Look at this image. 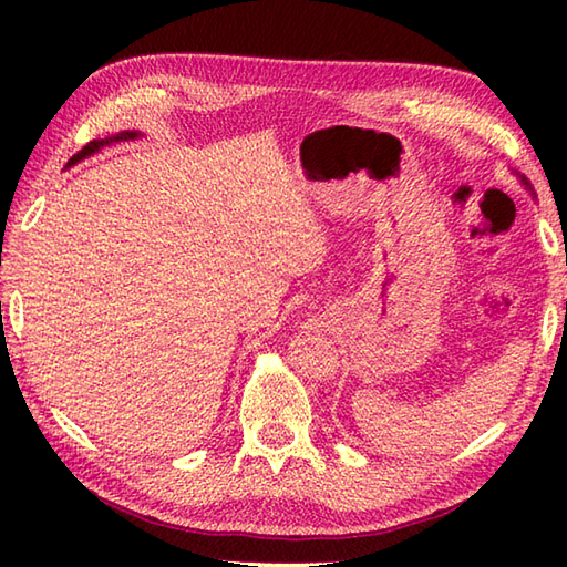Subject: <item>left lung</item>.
<instances>
[{
  "instance_id": "obj_1",
  "label": "left lung",
  "mask_w": 567,
  "mask_h": 567,
  "mask_svg": "<svg viewBox=\"0 0 567 567\" xmlns=\"http://www.w3.org/2000/svg\"><path fill=\"white\" fill-rule=\"evenodd\" d=\"M522 183L526 185V189H532V185H528V183H526V177H522Z\"/></svg>"
}]
</instances>
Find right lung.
I'll list each match as a JSON object with an SVG mask.
<instances>
[{"instance_id":"right-lung-1","label":"right lung","mask_w":567,"mask_h":567,"mask_svg":"<svg viewBox=\"0 0 567 567\" xmlns=\"http://www.w3.org/2000/svg\"><path fill=\"white\" fill-rule=\"evenodd\" d=\"M141 134H138V131H122V134H116V136H110V138H97V141H90L87 143V146H84L78 155H72V158H70V163L68 165H75L78 161H82V158H87V155H92V153H97L102 146H110V143L112 141H134V138H138Z\"/></svg>"}]
</instances>
